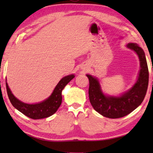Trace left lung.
Instances as JSON below:
<instances>
[{
    "mask_svg": "<svg viewBox=\"0 0 153 153\" xmlns=\"http://www.w3.org/2000/svg\"><path fill=\"white\" fill-rule=\"evenodd\" d=\"M127 47L137 53L141 65L137 83L128 92L118 97L104 95L97 79L87 74L89 79L88 95L91 105L96 111L108 118H122L130 114L142 103L147 92L149 72L145 53L137 44L129 43Z\"/></svg>",
    "mask_w": 153,
    "mask_h": 153,
    "instance_id": "left-lung-1",
    "label": "left lung"
}]
</instances>
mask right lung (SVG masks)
<instances>
[{
  "instance_id": "1",
  "label": "right lung",
  "mask_w": 153,
  "mask_h": 153,
  "mask_svg": "<svg viewBox=\"0 0 153 153\" xmlns=\"http://www.w3.org/2000/svg\"><path fill=\"white\" fill-rule=\"evenodd\" d=\"M74 77V74L63 77L56 86L51 95L47 100L38 104H28L19 101L12 95L7 82L6 89L8 97L12 106L28 118L37 120L47 118L57 111L62 102V91Z\"/></svg>"
}]
</instances>
